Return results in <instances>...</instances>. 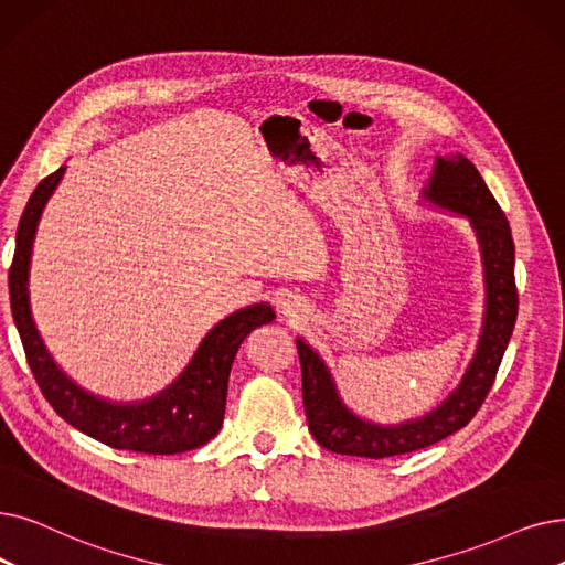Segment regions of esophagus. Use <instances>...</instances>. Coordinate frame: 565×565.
Segmentation results:
<instances>
[{"instance_id":"34e87169","label":"esophagus","mask_w":565,"mask_h":565,"mask_svg":"<svg viewBox=\"0 0 565 565\" xmlns=\"http://www.w3.org/2000/svg\"><path fill=\"white\" fill-rule=\"evenodd\" d=\"M298 311H300V302H296V300H286L281 305V313H286V316H298Z\"/></svg>"}]
</instances>
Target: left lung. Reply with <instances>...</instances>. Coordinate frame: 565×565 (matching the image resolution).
Instances as JSON below:
<instances>
[{
	"instance_id": "obj_1",
	"label": "left lung",
	"mask_w": 565,
	"mask_h": 565,
	"mask_svg": "<svg viewBox=\"0 0 565 565\" xmlns=\"http://www.w3.org/2000/svg\"><path fill=\"white\" fill-rule=\"evenodd\" d=\"M425 201L457 212L471 222L484 269V321L476 355L452 395L418 420L402 425H374L362 420L341 402L332 374L305 339L298 341L302 366V399L311 436L323 448L383 459L438 444L473 420L489 390L518 321V286H514V244L508 218L478 168L461 154L436 157L434 175L423 189Z\"/></svg>"
}]
</instances>
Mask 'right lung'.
<instances>
[{"instance_id": "right-lung-1", "label": "right lung", "mask_w": 565, "mask_h": 565, "mask_svg": "<svg viewBox=\"0 0 565 565\" xmlns=\"http://www.w3.org/2000/svg\"><path fill=\"white\" fill-rule=\"evenodd\" d=\"M64 170L66 166L43 178L30 195L18 224L15 254L9 269L13 321L43 397L71 427L115 450L178 455L205 446L222 429L231 366L242 341L256 328L273 323L277 318L275 309L269 305H254L224 318L201 341L180 379L150 399L117 404L89 395L87 390L73 383L47 353L30 309L32 244L41 212L60 184Z\"/></svg>"}]
</instances>
